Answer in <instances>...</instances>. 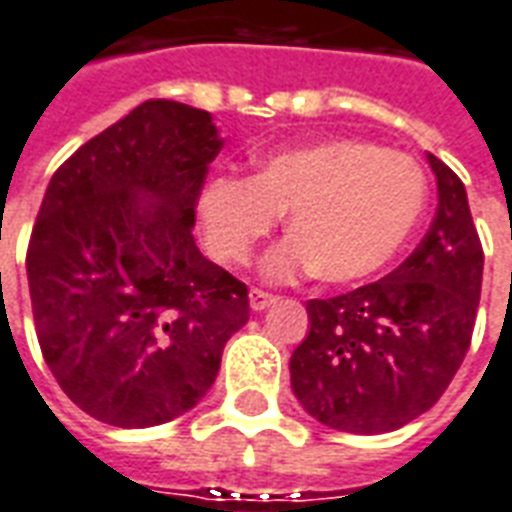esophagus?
<instances>
[{
    "label": "esophagus",
    "instance_id": "esophagus-1",
    "mask_svg": "<svg viewBox=\"0 0 512 512\" xmlns=\"http://www.w3.org/2000/svg\"><path fill=\"white\" fill-rule=\"evenodd\" d=\"M248 299H251L253 310H256V313H261V310H267V307H270L278 297H275V294H267V291H261V288H251Z\"/></svg>",
    "mask_w": 512,
    "mask_h": 512
}]
</instances>
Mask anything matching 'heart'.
<instances>
[{"instance_id": "1", "label": "heart", "mask_w": 512, "mask_h": 512, "mask_svg": "<svg viewBox=\"0 0 512 512\" xmlns=\"http://www.w3.org/2000/svg\"><path fill=\"white\" fill-rule=\"evenodd\" d=\"M424 205L416 161L353 137L280 148L261 156L253 178L215 175L199 191L207 245L229 264L251 259L288 210L291 234L261 264L272 280L370 278L397 256Z\"/></svg>"}]
</instances>
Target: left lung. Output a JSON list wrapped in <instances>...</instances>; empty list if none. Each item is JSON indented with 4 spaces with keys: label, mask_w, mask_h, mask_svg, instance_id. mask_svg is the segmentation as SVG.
I'll list each match as a JSON object with an SVG mask.
<instances>
[{
    "label": "left lung",
    "mask_w": 512,
    "mask_h": 512,
    "mask_svg": "<svg viewBox=\"0 0 512 512\" xmlns=\"http://www.w3.org/2000/svg\"><path fill=\"white\" fill-rule=\"evenodd\" d=\"M437 213L416 251L378 283L310 299V332L291 353V388L324 426L383 434L443 397L467 356L480 302L483 248L464 183L426 153Z\"/></svg>",
    "instance_id": "left-lung-1"
}]
</instances>
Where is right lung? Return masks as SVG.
Returning <instances> with one entry per match:
<instances>
[{
    "mask_svg": "<svg viewBox=\"0 0 512 512\" xmlns=\"http://www.w3.org/2000/svg\"><path fill=\"white\" fill-rule=\"evenodd\" d=\"M207 110L151 99L88 140L48 183L26 275L45 364L80 410L121 429L183 416L213 386L248 288L191 237Z\"/></svg>",
    "mask_w": 512,
    "mask_h": 512,
    "instance_id": "1",
    "label": "right lung"
}]
</instances>
